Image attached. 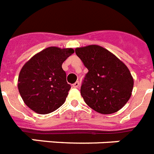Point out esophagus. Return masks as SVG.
<instances>
[{
	"label": "esophagus",
	"mask_w": 154,
	"mask_h": 154,
	"mask_svg": "<svg viewBox=\"0 0 154 154\" xmlns=\"http://www.w3.org/2000/svg\"><path fill=\"white\" fill-rule=\"evenodd\" d=\"M79 84H80V83H79V81H77V82H75V83L72 84V87H74V88H78V87H79Z\"/></svg>",
	"instance_id": "1"
}]
</instances>
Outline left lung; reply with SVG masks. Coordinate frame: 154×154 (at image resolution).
Listing matches in <instances>:
<instances>
[{
	"label": "left lung",
	"mask_w": 154,
	"mask_h": 154,
	"mask_svg": "<svg viewBox=\"0 0 154 154\" xmlns=\"http://www.w3.org/2000/svg\"><path fill=\"white\" fill-rule=\"evenodd\" d=\"M75 53L88 69L80 89L85 103L101 114L120 110L130 99L134 87L128 67L98 45L78 48Z\"/></svg>",
	"instance_id": "8db88e82"
}]
</instances>
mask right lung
Returning <instances> with one entry per match:
<instances>
[{"label": "right lung", "mask_w": 154, "mask_h": 154, "mask_svg": "<svg viewBox=\"0 0 154 154\" xmlns=\"http://www.w3.org/2000/svg\"><path fill=\"white\" fill-rule=\"evenodd\" d=\"M72 53V48L49 47L31 58L22 67L18 89L31 110L40 114H49L64 103L71 85L67 83L62 64Z\"/></svg>", "instance_id": "obj_1"}]
</instances>
